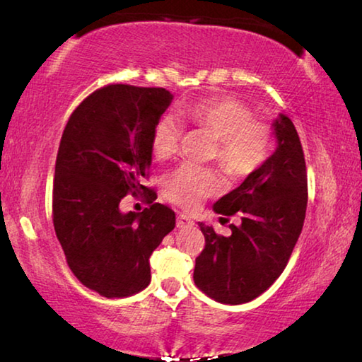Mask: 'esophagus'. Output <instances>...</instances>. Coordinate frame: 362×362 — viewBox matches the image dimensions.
Listing matches in <instances>:
<instances>
[{
	"label": "esophagus",
	"instance_id": "esophagus-1",
	"mask_svg": "<svg viewBox=\"0 0 362 362\" xmlns=\"http://www.w3.org/2000/svg\"><path fill=\"white\" fill-rule=\"evenodd\" d=\"M194 222L189 217L183 216V214H180L179 217H177V228H189V226H193Z\"/></svg>",
	"mask_w": 362,
	"mask_h": 362
}]
</instances>
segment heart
<instances>
[{
    "label": "heart",
    "mask_w": 362,
    "mask_h": 362,
    "mask_svg": "<svg viewBox=\"0 0 362 362\" xmlns=\"http://www.w3.org/2000/svg\"><path fill=\"white\" fill-rule=\"evenodd\" d=\"M183 115L194 126L217 139L214 155L220 164L236 177L252 174L272 150V131L265 122L252 119L247 105L235 99H209L189 105ZM182 139V124L173 115H164L156 122L151 136L153 155L158 159L173 158ZM166 194L173 203L194 209L207 196L222 187L218 174L185 163L168 175Z\"/></svg>",
    "instance_id": "1"
}]
</instances>
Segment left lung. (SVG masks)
<instances>
[{"mask_svg":"<svg viewBox=\"0 0 362 362\" xmlns=\"http://www.w3.org/2000/svg\"><path fill=\"white\" fill-rule=\"evenodd\" d=\"M272 127L276 148L212 207L222 216L241 212V225L218 236L199 223L206 247L193 278L220 303H246L265 292L284 272L302 231L308 199L302 145L289 116L279 113Z\"/></svg>","mask_w":362,"mask_h":362,"instance_id":"obj_1","label":"left lung"}]
</instances>
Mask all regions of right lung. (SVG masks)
I'll return each instance as SVG.
<instances>
[{
	"label": "right lung",
	"instance_id": "obj_1",
	"mask_svg": "<svg viewBox=\"0 0 362 362\" xmlns=\"http://www.w3.org/2000/svg\"><path fill=\"white\" fill-rule=\"evenodd\" d=\"M174 95L163 88L110 84L79 103L60 140L52 216L66 262L103 297H127L150 284V255L174 230L175 214L155 203L121 212L151 166V136Z\"/></svg>",
	"mask_w": 362,
	"mask_h": 362
}]
</instances>
